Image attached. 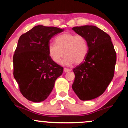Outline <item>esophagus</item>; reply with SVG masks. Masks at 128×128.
I'll return each mask as SVG.
<instances>
[{
  "label": "esophagus",
  "instance_id": "1",
  "mask_svg": "<svg viewBox=\"0 0 128 128\" xmlns=\"http://www.w3.org/2000/svg\"><path fill=\"white\" fill-rule=\"evenodd\" d=\"M69 71H70V69L67 68H64V72H65V73L68 72Z\"/></svg>",
  "mask_w": 128,
  "mask_h": 128
}]
</instances>
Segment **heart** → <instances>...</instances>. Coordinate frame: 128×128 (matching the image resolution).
<instances>
[{"mask_svg": "<svg viewBox=\"0 0 128 128\" xmlns=\"http://www.w3.org/2000/svg\"><path fill=\"white\" fill-rule=\"evenodd\" d=\"M55 42L56 44L51 43L49 46V54L55 63H60L65 54L63 64H79L84 61L88 53L87 40L82 35L66 32L57 36Z\"/></svg>", "mask_w": 128, "mask_h": 128, "instance_id": "b5f03b06", "label": "heart"}]
</instances>
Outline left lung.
I'll return each instance as SVG.
<instances>
[{"instance_id": "1", "label": "left lung", "mask_w": 128, "mask_h": 128, "mask_svg": "<svg viewBox=\"0 0 128 128\" xmlns=\"http://www.w3.org/2000/svg\"><path fill=\"white\" fill-rule=\"evenodd\" d=\"M72 29L86 38L89 46L84 61L73 69L72 88L80 100H90L102 95L112 80L117 55L110 36L96 26Z\"/></svg>"}]
</instances>
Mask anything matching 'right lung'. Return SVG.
Segmentation results:
<instances>
[{"label":"right lung","mask_w":128,"mask_h":128,"mask_svg":"<svg viewBox=\"0 0 128 128\" xmlns=\"http://www.w3.org/2000/svg\"><path fill=\"white\" fill-rule=\"evenodd\" d=\"M63 30L38 25L18 40L13 56V74L22 95L28 100L41 102L46 99L62 74L63 67L50 56L49 46L53 36Z\"/></svg>","instance_id":"obj_1"}]
</instances>
